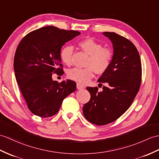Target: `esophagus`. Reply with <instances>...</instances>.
<instances>
[{
	"instance_id": "34e87169",
	"label": "esophagus",
	"mask_w": 159,
	"mask_h": 159,
	"mask_svg": "<svg viewBox=\"0 0 159 159\" xmlns=\"http://www.w3.org/2000/svg\"><path fill=\"white\" fill-rule=\"evenodd\" d=\"M76 88H77V89L80 90V89H84V87L83 85V84H81L80 83H77L76 84Z\"/></svg>"
}]
</instances>
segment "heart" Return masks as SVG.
<instances>
[{"label":"heart","instance_id":"1","mask_svg":"<svg viewBox=\"0 0 159 159\" xmlns=\"http://www.w3.org/2000/svg\"><path fill=\"white\" fill-rule=\"evenodd\" d=\"M79 47L89 55L85 63L86 68H74L69 70L67 76L70 79L79 83H86L93 76L94 71L97 74H103L110 67L113 57L112 51L108 47H103L102 44L91 38L83 39L79 42ZM73 47L66 46L60 51L61 61L67 66L71 65Z\"/></svg>","mask_w":159,"mask_h":159}]
</instances>
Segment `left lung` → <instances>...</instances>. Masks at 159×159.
Segmentation results:
<instances>
[{
  "label": "left lung",
  "instance_id": "left-lung-1",
  "mask_svg": "<svg viewBox=\"0 0 159 159\" xmlns=\"http://www.w3.org/2000/svg\"><path fill=\"white\" fill-rule=\"evenodd\" d=\"M113 44L114 53L110 67L98 80L99 87H87L90 100L84 105L83 114L90 123L105 125L123 115L138 93L142 81V63L135 46L115 32H104Z\"/></svg>",
  "mask_w": 159,
  "mask_h": 159
}]
</instances>
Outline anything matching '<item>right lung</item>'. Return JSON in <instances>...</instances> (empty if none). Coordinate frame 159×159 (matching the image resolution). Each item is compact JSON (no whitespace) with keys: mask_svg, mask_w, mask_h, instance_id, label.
Instances as JSON below:
<instances>
[{"mask_svg":"<svg viewBox=\"0 0 159 159\" xmlns=\"http://www.w3.org/2000/svg\"><path fill=\"white\" fill-rule=\"evenodd\" d=\"M80 34L49 25L28 33L18 45L13 62L15 75L28 108L35 115H55L64 98L75 91V81L58 83L53 80L52 75L64 74L61 48Z\"/></svg>","mask_w":159,"mask_h":159,"instance_id":"obj_1","label":"right lung"}]
</instances>
